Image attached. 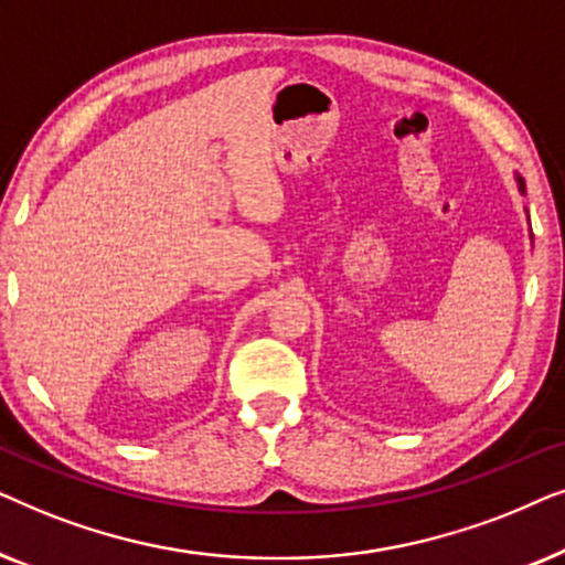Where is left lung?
Masks as SVG:
<instances>
[{
	"mask_svg": "<svg viewBox=\"0 0 565 565\" xmlns=\"http://www.w3.org/2000/svg\"><path fill=\"white\" fill-rule=\"evenodd\" d=\"M516 184H520V192H524V180L520 174H516Z\"/></svg>",
	"mask_w": 565,
	"mask_h": 565,
	"instance_id": "8db88e82",
	"label": "left lung"
}]
</instances>
